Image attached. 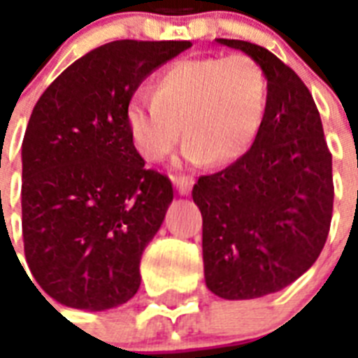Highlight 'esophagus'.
I'll return each mask as SVG.
<instances>
[{
    "mask_svg": "<svg viewBox=\"0 0 358 358\" xmlns=\"http://www.w3.org/2000/svg\"><path fill=\"white\" fill-rule=\"evenodd\" d=\"M173 182L174 185H176V189H178L182 195H189L191 187L195 184L193 176H187V174H174Z\"/></svg>",
    "mask_w": 358,
    "mask_h": 358,
    "instance_id": "obj_1",
    "label": "esophagus"
}]
</instances>
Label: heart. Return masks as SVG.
I'll use <instances>...</instances> for the list:
<instances>
[{"instance_id":"b5f03b06","label":"heart","mask_w":358,"mask_h":358,"mask_svg":"<svg viewBox=\"0 0 358 358\" xmlns=\"http://www.w3.org/2000/svg\"><path fill=\"white\" fill-rule=\"evenodd\" d=\"M267 103L266 72L247 53L180 59L157 76L154 94L129 96L126 124L148 162H162L176 148L184 124L187 162L229 165L252 146Z\"/></svg>"}]
</instances>
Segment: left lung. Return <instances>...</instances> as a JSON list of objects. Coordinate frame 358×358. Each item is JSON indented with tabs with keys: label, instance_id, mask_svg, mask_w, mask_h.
<instances>
[{
	"label": "left lung",
	"instance_id": "1",
	"mask_svg": "<svg viewBox=\"0 0 358 358\" xmlns=\"http://www.w3.org/2000/svg\"><path fill=\"white\" fill-rule=\"evenodd\" d=\"M256 59L269 83L260 134L247 154L201 176L202 258L210 292L223 299L275 294L317 260L333 219V156L314 98L266 48L217 38Z\"/></svg>",
	"mask_w": 358,
	"mask_h": 358
}]
</instances>
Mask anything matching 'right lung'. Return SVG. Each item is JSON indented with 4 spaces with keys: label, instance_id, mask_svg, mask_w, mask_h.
<instances>
[{
    "label": "right lung",
    "instance_id": "obj_1",
    "mask_svg": "<svg viewBox=\"0 0 358 358\" xmlns=\"http://www.w3.org/2000/svg\"><path fill=\"white\" fill-rule=\"evenodd\" d=\"M191 46L109 42L38 98L22 143V234L33 277L59 303L108 310L137 294L141 256L174 193L135 150L126 103L152 70Z\"/></svg>",
    "mask_w": 358,
    "mask_h": 358
}]
</instances>
